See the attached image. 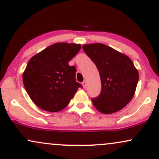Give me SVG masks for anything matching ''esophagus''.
<instances>
[{
	"label": "esophagus",
	"mask_w": 159,
	"mask_h": 159,
	"mask_svg": "<svg viewBox=\"0 0 159 159\" xmlns=\"http://www.w3.org/2000/svg\"><path fill=\"white\" fill-rule=\"evenodd\" d=\"M82 85H83L84 88H86V87H87V82H86V81H84L82 82Z\"/></svg>",
	"instance_id": "obj_1"
}]
</instances>
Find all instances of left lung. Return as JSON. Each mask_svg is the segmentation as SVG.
<instances>
[{"mask_svg": "<svg viewBox=\"0 0 159 159\" xmlns=\"http://www.w3.org/2000/svg\"><path fill=\"white\" fill-rule=\"evenodd\" d=\"M83 50L96 64L100 75L102 90L93 98V105L102 114L121 110L132 100L139 78L129 57L102 43L84 45Z\"/></svg>", "mask_w": 159, "mask_h": 159, "instance_id": "obj_1", "label": "left lung"}]
</instances>
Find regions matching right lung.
<instances>
[{
    "label": "right lung",
    "instance_id": "right-lung-1",
    "mask_svg": "<svg viewBox=\"0 0 159 159\" xmlns=\"http://www.w3.org/2000/svg\"><path fill=\"white\" fill-rule=\"evenodd\" d=\"M81 48L74 43H55L29 61L23 83L36 106L49 112L63 110L82 87L75 80V66L69 65Z\"/></svg>",
    "mask_w": 159,
    "mask_h": 159
}]
</instances>
